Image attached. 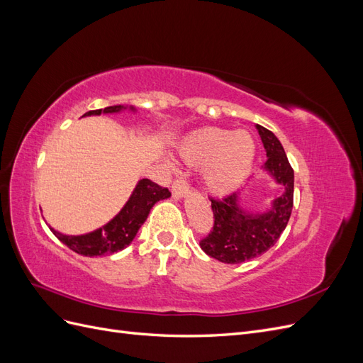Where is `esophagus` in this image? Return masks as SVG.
I'll return each instance as SVG.
<instances>
[{
	"label": "esophagus",
	"mask_w": 363,
	"mask_h": 363,
	"mask_svg": "<svg viewBox=\"0 0 363 363\" xmlns=\"http://www.w3.org/2000/svg\"><path fill=\"white\" fill-rule=\"evenodd\" d=\"M188 191H189V184H188V182H186V179L179 177L174 180L172 188H171L174 199H183V196L188 194Z\"/></svg>",
	"instance_id": "1"
}]
</instances>
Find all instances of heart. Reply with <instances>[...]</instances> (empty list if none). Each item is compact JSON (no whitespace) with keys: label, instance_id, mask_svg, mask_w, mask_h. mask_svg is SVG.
I'll return each instance as SVG.
<instances>
[{"label":"heart","instance_id":"heart-1","mask_svg":"<svg viewBox=\"0 0 363 363\" xmlns=\"http://www.w3.org/2000/svg\"><path fill=\"white\" fill-rule=\"evenodd\" d=\"M180 155L192 167L203 168V183L208 192L227 195L250 174L256 142L245 130L203 127L184 139Z\"/></svg>","mask_w":363,"mask_h":363}]
</instances>
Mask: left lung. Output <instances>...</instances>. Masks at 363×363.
Masks as SVG:
<instances>
[{
    "label": "left lung",
    "instance_id": "8db88e82",
    "mask_svg": "<svg viewBox=\"0 0 363 363\" xmlns=\"http://www.w3.org/2000/svg\"><path fill=\"white\" fill-rule=\"evenodd\" d=\"M267 151L265 171L283 186V194L265 212L251 213L239 206L238 194L212 201L213 228L200 247L207 256L224 263H242L259 257L277 242L286 228L294 206V169L280 140L268 128L256 125Z\"/></svg>",
    "mask_w": 363,
    "mask_h": 363
}]
</instances>
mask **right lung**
Wrapping results in <instances>:
<instances>
[{
	"mask_svg": "<svg viewBox=\"0 0 363 363\" xmlns=\"http://www.w3.org/2000/svg\"><path fill=\"white\" fill-rule=\"evenodd\" d=\"M135 111L133 106H108L98 111H89L83 116L101 115V113H119L123 111ZM171 192L167 188H162L157 183L148 179H142L136 184L133 194L130 195L125 206L121 208V212L108 221L106 225L96 228L95 232L80 235V236H68L62 235L51 228V232L56 238L82 256H106L113 255L116 251L124 250L135 239L138 230L145 223L148 213L157 201L169 199Z\"/></svg>",
	"mask_w": 363,
	"mask_h": 363,
	"instance_id": "obj_1",
	"label": "right lung"
}]
</instances>
